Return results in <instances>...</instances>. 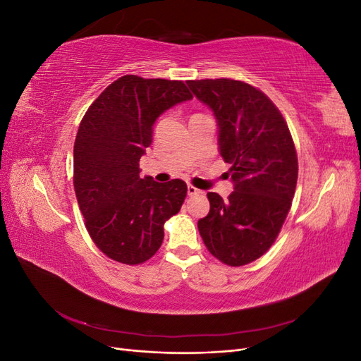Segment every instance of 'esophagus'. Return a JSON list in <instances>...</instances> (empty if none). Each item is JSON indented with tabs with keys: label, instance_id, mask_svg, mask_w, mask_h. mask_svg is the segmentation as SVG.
<instances>
[{
	"label": "esophagus",
	"instance_id": "esophagus-1",
	"mask_svg": "<svg viewBox=\"0 0 361 361\" xmlns=\"http://www.w3.org/2000/svg\"><path fill=\"white\" fill-rule=\"evenodd\" d=\"M197 194H202V191L192 187V185H188V195H197Z\"/></svg>",
	"mask_w": 361,
	"mask_h": 361
}]
</instances>
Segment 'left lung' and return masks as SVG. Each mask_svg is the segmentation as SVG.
<instances>
[{"label":"left lung","instance_id":"left-lung-1","mask_svg":"<svg viewBox=\"0 0 361 361\" xmlns=\"http://www.w3.org/2000/svg\"><path fill=\"white\" fill-rule=\"evenodd\" d=\"M187 84L216 117L220 154L235 182L227 200L207 192L211 209L199 232L214 257L243 267L264 256L281 231L297 187V150L285 117L257 87L231 78Z\"/></svg>","mask_w":361,"mask_h":361}]
</instances>
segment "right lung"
I'll return each mask as SVG.
<instances>
[{
    "instance_id": "obj_1",
    "label": "right lung",
    "mask_w": 361,
    "mask_h": 361,
    "mask_svg": "<svg viewBox=\"0 0 361 361\" xmlns=\"http://www.w3.org/2000/svg\"><path fill=\"white\" fill-rule=\"evenodd\" d=\"M183 81L125 75L85 111L73 145V188L84 224L102 253L140 265L159 250L164 223L180 211L187 183L140 178L157 118L191 99Z\"/></svg>"
}]
</instances>
